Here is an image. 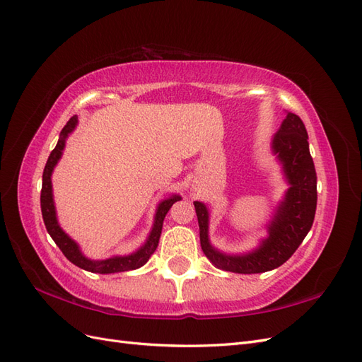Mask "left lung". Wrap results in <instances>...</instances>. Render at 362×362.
I'll use <instances>...</instances> for the list:
<instances>
[{"label": "left lung", "instance_id": "1", "mask_svg": "<svg viewBox=\"0 0 362 362\" xmlns=\"http://www.w3.org/2000/svg\"><path fill=\"white\" fill-rule=\"evenodd\" d=\"M270 146L288 188L264 226L267 235L252 250L227 253L216 249L209 238V206L203 202H194L202 250L220 270L240 274L274 270L290 259L311 230L317 208V174L303 121L294 113L286 112Z\"/></svg>", "mask_w": 362, "mask_h": 362}]
</instances>
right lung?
Instances as JSON below:
<instances>
[{
  "label": "right lung",
  "mask_w": 362,
  "mask_h": 362,
  "mask_svg": "<svg viewBox=\"0 0 362 362\" xmlns=\"http://www.w3.org/2000/svg\"><path fill=\"white\" fill-rule=\"evenodd\" d=\"M77 126H78V117L74 115L66 122V126L62 129L57 146L53 151H51L42 174L40 209H42V218L47 227V232L57 244L62 253L66 256V259L71 261L74 265H77L78 268H83L86 272L100 273V274H112V273L136 270V268H141L144 264H146L150 259V256L154 253V250L158 249L165 215H167V212L175 202L182 200V197L179 194H168L158 203L156 211H154V215H153L151 229L147 235V238L135 252H132L129 255H113L110 257H105V259H90V257H88L83 252H81L78 243L72 240L71 236L62 229V226L57 220V211H56L54 194H53V180H51V177H53V171L57 167L59 160L62 159V154H64L66 139L71 133L76 130Z\"/></svg>",
  "instance_id": "right-lung-1"
}]
</instances>
